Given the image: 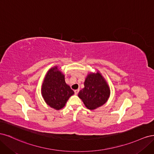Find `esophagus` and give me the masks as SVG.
Segmentation results:
<instances>
[{"label":"esophagus","mask_w":154,"mask_h":154,"mask_svg":"<svg viewBox=\"0 0 154 154\" xmlns=\"http://www.w3.org/2000/svg\"><path fill=\"white\" fill-rule=\"evenodd\" d=\"M80 91V89H76V90H74V94H78V93Z\"/></svg>","instance_id":"34e87169"}]
</instances>
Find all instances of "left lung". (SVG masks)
Listing matches in <instances>:
<instances>
[{
  "instance_id": "obj_1",
  "label": "left lung",
  "mask_w": 154,
  "mask_h": 154,
  "mask_svg": "<svg viewBox=\"0 0 154 154\" xmlns=\"http://www.w3.org/2000/svg\"><path fill=\"white\" fill-rule=\"evenodd\" d=\"M84 86L79 92L78 97L87 108L93 110L106 103L110 96V88L100 73L88 74Z\"/></svg>"
}]
</instances>
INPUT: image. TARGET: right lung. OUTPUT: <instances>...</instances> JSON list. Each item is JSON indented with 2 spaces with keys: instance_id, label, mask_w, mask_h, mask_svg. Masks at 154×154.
Here are the masks:
<instances>
[{
  "instance_id": "right-lung-1",
  "label": "right lung",
  "mask_w": 154,
  "mask_h": 154,
  "mask_svg": "<svg viewBox=\"0 0 154 154\" xmlns=\"http://www.w3.org/2000/svg\"><path fill=\"white\" fill-rule=\"evenodd\" d=\"M74 94L71 87L66 84L64 75L58 67L51 68L46 74L42 87V94L45 103L56 110H60Z\"/></svg>"
}]
</instances>
